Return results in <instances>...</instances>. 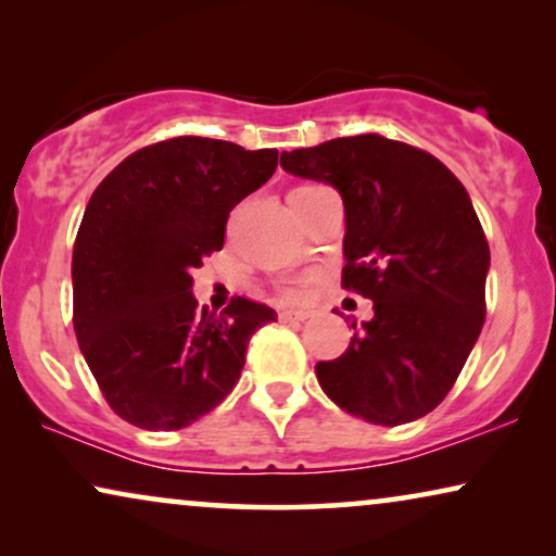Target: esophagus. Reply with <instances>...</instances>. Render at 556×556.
<instances>
[{
    "label": "esophagus",
    "instance_id": "34e87169",
    "mask_svg": "<svg viewBox=\"0 0 556 556\" xmlns=\"http://www.w3.org/2000/svg\"><path fill=\"white\" fill-rule=\"evenodd\" d=\"M278 316H280V321H286V324H303L306 318H311L308 311H280Z\"/></svg>",
    "mask_w": 556,
    "mask_h": 556
}]
</instances>
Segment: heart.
I'll use <instances>...</instances> for the list:
<instances>
[{
  "label": "heart",
  "mask_w": 556,
  "mask_h": 556,
  "mask_svg": "<svg viewBox=\"0 0 556 556\" xmlns=\"http://www.w3.org/2000/svg\"><path fill=\"white\" fill-rule=\"evenodd\" d=\"M288 293H291V295H295V291H288Z\"/></svg>",
  "instance_id": "obj_1"
}]
</instances>
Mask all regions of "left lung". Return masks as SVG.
Masks as SVG:
<instances>
[{
	"label": "left lung",
	"mask_w": 556,
	"mask_h": 556,
	"mask_svg": "<svg viewBox=\"0 0 556 556\" xmlns=\"http://www.w3.org/2000/svg\"><path fill=\"white\" fill-rule=\"evenodd\" d=\"M280 166L341 194V286L375 303L346 352L316 364L318 384L371 425L420 420L451 392L485 318L491 253L466 187L428 151L379 134L283 151Z\"/></svg>",
	"instance_id": "8db88e82"
}]
</instances>
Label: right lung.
<instances>
[{
    "mask_svg": "<svg viewBox=\"0 0 556 556\" xmlns=\"http://www.w3.org/2000/svg\"><path fill=\"white\" fill-rule=\"evenodd\" d=\"M276 166V149L179 136L126 156L90 197L73 248V326L126 422L200 420L238 384L250 337L276 321L242 295L210 314L192 293V270L223 250L232 207Z\"/></svg>",
    "mask_w": 556,
    "mask_h": 556,
    "instance_id": "obj_1",
    "label": "right lung"
}]
</instances>
